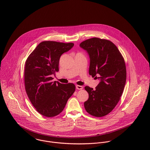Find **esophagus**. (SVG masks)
I'll list each match as a JSON object with an SVG mask.
<instances>
[{
    "instance_id": "34e87169",
    "label": "esophagus",
    "mask_w": 150,
    "mask_h": 150,
    "mask_svg": "<svg viewBox=\"0 0 150 150\" xmlns=\"http://www.w3.org/2000/svg\"><path fill=\"white\" fill-rule=\"evenodd\" d=\"M76 87V89H79V90H81V89H83V87L82 86H79V85H77Z\"/></svg>"
}]
</instances>
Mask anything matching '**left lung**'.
I'll return each instance as SVG.
<instances>
[{"instance_id": "1", "label": "left lung", "mask_w": 150, "mask_h": 150, "mask_svg": "<svg viewBox=\"0 0 150 150\" xmlns=\"http://www.w3.org/2000/svg\"><path fill=\"white\" fill-rule=\"evenodd\" d=\"M80 47L89 57V74L100 81L95 89L85 87L89 98L84 107L93 116L103 117L115 107L123 93L127 79L124 59L116 45L107 40L91 38Z\"/></svg>"}]
</instances>
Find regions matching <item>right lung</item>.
Here are the masks:
<instances>
[{"instance_id":"add662e5","label":"right lung","mask_w":150,"mask_h":150,"mask_svg":"<svg viewBox=\"0 0 150 150\" xmlns=\"http://www.w3.org/2000/svg\"><path fill=\"white\" fill-rule=\"evenodd\" d=\"M73 46L72 43L43 42L26 61L24 80L26 93L33 106L45 117L60 114L75 91L74 84L52 81V77L59 71L61 56Z\"/></svg>"}]
</instances>
